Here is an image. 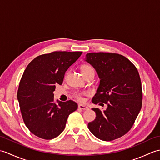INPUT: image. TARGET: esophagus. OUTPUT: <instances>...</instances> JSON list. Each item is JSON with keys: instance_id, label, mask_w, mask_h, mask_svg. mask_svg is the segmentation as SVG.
Listing matches in <instances>:
<instances>
[{"instance_id": "34e87169", "label": "esophagus", "mask_w": 160, "mask_h": 160, "mask_svg": "<svg viewBox=\"0 0 160 160\" xmlns=\"http://www.w3.org/2000/svg\"><path fill=\"white\" fill-rule=\"evenodd\" d=\"M78 108L80 109H82V110H87L89 109V107L87 105H84V104H78Z\"/></svg>"}]
</instances>
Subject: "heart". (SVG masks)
<instances>
[{
	"label": "heart",
	"mask_w": 160,
	"mask_h": 160,
	"mask_svg": "<svg viewBox=\"0 0 160 160\" xmlns=\"http://www.w3.org/2000/svg\"><path fill=\"white\" fill-rule=\"evenodd\" d=\"M80 70H81V72H82V75L84 77H86L87 76H88V75H89V74L94 75V73H95V71L93 69V68L91 65H89V64H82V65L80 67ZM74 96L78 100H79V101H82L84 100L83 93H80V92H76L74 94Z\"/></svg>",
	"instance_id": "obj_1"
}]
</instances>
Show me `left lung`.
Instances as JSON below:
<instances>
[{"label": "left lung", "instance_id": "obj_1", "mask_svg": "<svg viewBox=\"0 0 160 160\" xmlns=\"http://www.w3.org/2000/svg\"><path fill=\"white\" fill-rule=\"evenodd\" d=\"M85 60L95 68L100 79L92 102L108 106L105 111L92 108L96 117L88 128L100 140L112 141L130 131L141 110L140 75L130 60L118 53H89Z\"/></svg>", "mask_w": 160, "mask_h": 160}]
</instances>
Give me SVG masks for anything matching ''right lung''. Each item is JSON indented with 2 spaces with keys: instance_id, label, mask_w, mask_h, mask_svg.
<instances>
[{
  "instance_id": "add662e5",
  "label": "right lung",
  "mask_w": 160,
  "mask_h": 160,
  "mask_svg": "<svg viewBox=\"0 0 160 160\" xmlns=\"http://www.w3.org/2000/svg\"><path fill=\"white\" fill-rule=\"evenodd\" d=\"M82 52H53L30 62L20 79L17 93L25 124L33 135L45 140L56 138L65 128L69 115L78 104L73 100L54 101L56 85L62 84L64 73Z\"/></svg>"
}]
</instances>
